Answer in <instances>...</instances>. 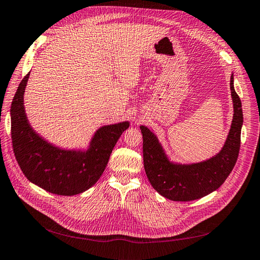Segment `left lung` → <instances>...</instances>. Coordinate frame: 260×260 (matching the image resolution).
I'll use <instances>...</instances> for the list:
<instances>
[{"label":"left lung","instance_id":"8db88e82","mask_svg":"<svg viewBox=\"0 0 260 260\" xmlns=\"http://www.w3.org/2000/svg\"><path fill=\"white\" fill-rule=\"evenodd\" d=\"M233 75L230 79L233 102V119L225 143L217 155L196 164H176L169 160L161 144L145 125L143 136L144 169L149 182L164 198L176 202L199 200L220 187L237 162L243 124L242 103L234 90Z\"/></svg>","mask_w":260,"mask_h":260}]
</instances>
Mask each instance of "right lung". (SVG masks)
<instances>
[{
	"instance_id": "add662e5",
	"label": "right lung",
	"mask_w": 260,
	"mask_h": 260,
	"mask_svg": "<svg viewBox=\"0 0 260 260\" xmlns=\"http://www.w3.org/2000/svg\"><path fill=\"white\" fill-rule=\"evenodd\" d=\"M29 75L19 83L11 107L15 157L26 178L43 190L65 196L80 194L98 182L118 139L129 128V122L101 127L94 133L86 151L54 146L36 133L28 122L23 93Z\"/></svg>"
}]
</instances>
